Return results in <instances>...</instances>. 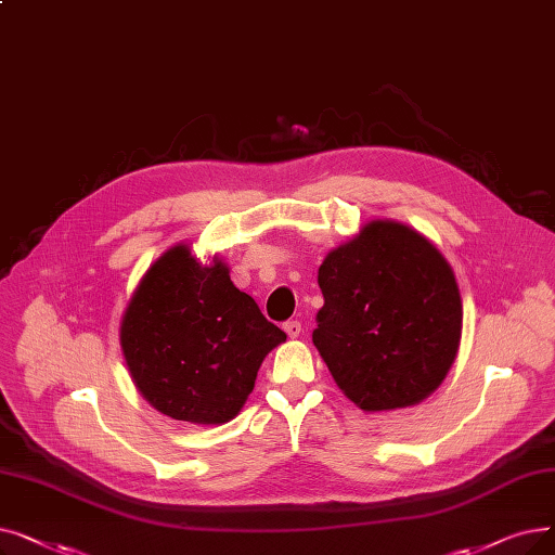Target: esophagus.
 <instances>
[{
    "label": "esophagus",
    "instance_id": "34e87169",
    "mask_svg": "<svg viewBox=\"0 0 555 555\" xmlns=\"http://www.w3.org/2000/svg\"><path fill=\"white\" fill-rule=\"evenodd\" d=\"M283 328H285V333L291 335V337H299L301 335V322H297V320H291V322H285L283 324Z\"/></svg>",
    "mask_w": 555,
    "mask_h": 555
}]
</instances>
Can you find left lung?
<instances>
[{
	"label": "left lung",
	"instance_id": "obj_1",
	"mask_svg": "<svg viewBox=\"0 0 555 555\" xmlns=\"http://www.w3.org/2000/svg\"><path fill=\"white\" fill-rule=\"evenodd\" d=\"M324 306L312 343L363 411L426 399L453 365L463 301L449 262L424 235L376 220L320 264Z\"/></svg>",
	"mask_w": 555,
	"mask_h": 555
}]
</instances>
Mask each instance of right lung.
<instances>
[{
    "label": "right lung",
    "mask_w": 555,
    "mask_h": 555,
    "mask_svg": "<svg viewBox=\"0 0 555 555\" xmlns=\"http://www.w3.org/2000/svg\"><path fill=\"white\" fill-rule=\"evenodd\" d=\"M119 343L140 395L192 424L233 420L285 333L233 285L222 260L204 268L185 245L165 251L129 301Z\"/></svg>",
    "instance_id": "right-lung-1"
}]
</instances>
